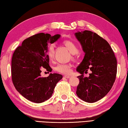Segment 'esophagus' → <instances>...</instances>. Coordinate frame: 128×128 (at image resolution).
Listing matches in <instances>:
<instances>
[{
	"instance_id": "1",
	"label": "esophagus",
	"mask_w": 128,
	"mask_h": 128,
	"mask_svg": "<svg viewBox=\"0 0 128 128\" xmlns=\"http://www.w3.org/2000/svg\"><path fill=\"white\" fill-rule=\"evenodd\" d=\"M64 77L66 78H69L71 77V76H68V75H64Z\"/></svg>"
}]
</instances>
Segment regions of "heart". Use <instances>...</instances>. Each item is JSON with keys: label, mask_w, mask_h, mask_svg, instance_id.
Wrapping results in <instances>:
<instances>
[{"label": "heart", "mask_w": 128, "mask_h": 128, "mask_svg": "<svg viewBox=\"0 0 128 128\" xmlns=\"http://www.w3.org/2000/svg\"><path fill=\"white\" fill-rule=\"evenodd\" d=\"M62 43L64 46L73 55L77 54L78 51L77 45L72 41L66 40H64ZM47 54L48 59L50 60H52L54 59L55 49L52 46H50L47 49ZM55 70L56 72L62 73V74H69L71 73L72 71V66L70 64H59L55 66Z\"/></svg>", "instance_id": "b5f03b06"}]
</instances>
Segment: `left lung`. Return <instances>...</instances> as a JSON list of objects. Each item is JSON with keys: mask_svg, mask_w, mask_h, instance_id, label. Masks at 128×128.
<instances>
[{"mask_svg": "<svg viewBox=\"0 0 128 128\" xmlns=\"http://www.w3.org/2000/svg\"><path fill=\"white\" fill-rule=\"evenodd\" d=\"M74 35L81 43L85 56L77 68L81 75L76 94L82 100L94 103L105 96L116 79L117 60L109 43L96 33L88 30L77 32ZM90 70L88 78L84 72Z\"/></svg>", "mask_w": 128, "mask_h": 128, "instance_id": "1", "label": "left lung"}]
</instances>
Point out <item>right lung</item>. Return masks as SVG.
<instances>
[{
    "instance_id": "right-lung-1",
    "label": "right lung",
    "mask_w": 128,
    "mask_h": 128,
    "mask_svg": "<svg viewBox=\"0 0 128 128\" xmlns=\"http://www.w3.org/2000/svg\"><path fill=\"white\" fill-rule=\"evenodd\" d=\"M60 36V34H36L24 40L13 54V84L17 92L28 100L36 103L48 100L56 84L62 78L58 73H50L47 77H42L40 74L43 68L50 72L52 71L47 54L48 46Z\"/></svg>"
}]
</instances>
